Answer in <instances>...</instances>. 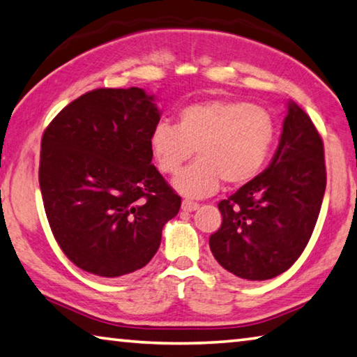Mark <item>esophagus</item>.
<instances>
[{
	"mask_svg": "<svg viewBox=\"0 0 357 357\" xmlns=\"http://www.w3.org/2000/svg\"><path fill=\"white\" fill-rule=\"evenodd\" d=\"M181 208H183L184 213H192V211H197L198 208H200V204L192 202V200H184L183 204H181Z\"/></svg>",
	"mask_w": 357,
	"mask_h": 357,
	"instance_id": "1",
	"label": "esophagus"
}]
</instances>
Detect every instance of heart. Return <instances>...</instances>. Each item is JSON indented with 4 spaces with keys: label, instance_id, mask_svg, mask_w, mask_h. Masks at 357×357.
Instances as JSON below:
<instances>
[{
    "label": "heart",
    "instance_id": "1",
    "mask_svg": "<svg viewBox=\"0 0 357 357\" xmlns=\"http://www.w3.org/2000/svg\"><path fill=\"white\" fill-rule=\"evenodd\" d=\"M275 135V121L263 107L214 99L183 108L176 126L157 124L149 148L165 174H176L197 149L198 160L173 185L184 197L203 198L213 195L222 181L238 187L255 178L269 159Z\"/></svg>",
    "mask_w": 357,
    "mask_h": 357
}]
</instances>
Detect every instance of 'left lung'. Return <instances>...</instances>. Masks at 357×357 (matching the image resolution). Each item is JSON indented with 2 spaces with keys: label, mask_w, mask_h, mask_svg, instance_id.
<instances>
[{
  "label": "left lung",
  "mask_w": 357,
  "mask_h": 357,
  "mask_svg": "<svg viewBox=\"0 0 357 357\" xmlns=\"http://www.w3.org/2000/svg\"><path fill=\"white\" fill-rule=\"evenodd\" d=\"M324 190L321 135L309 114L289 102L269 167L219 203L222 225L209 238L214 258L245 280L285 273L309 243Z\"/></svg>",
  "instance_id": "left-lung-1"
}]
</instances>
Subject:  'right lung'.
Instances as JSON below:
<instances>
[{
	"instance_id": "1",
	"label": "right lung",
	"mask_w": 357,
	"mask_h": 357,
	"mask_svg": "<svg viewBox=\"0 0 357 357\" xmlns=\"http://www.w3.org/2000/svg\"><path fill=\"white\" fill-rule=\"evenodd\" d=\"M159 119L154 96L142 88H100L64 107L42 135L48 223L64 255L89 274L142 269L178 214L181 197L151 164Z\"/></svg>"
}]
</instances>
